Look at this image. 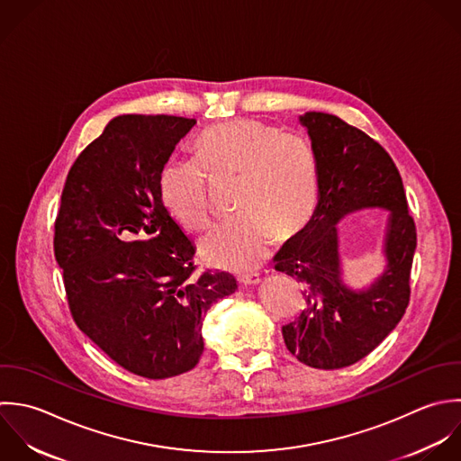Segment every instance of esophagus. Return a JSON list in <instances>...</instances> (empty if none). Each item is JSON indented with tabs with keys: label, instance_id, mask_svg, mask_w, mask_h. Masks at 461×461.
I'll return each mask as SVG.
<instances>
[{
	"label": "esophagus",
	"instance_id": "34e87169",
	"mask_svg": "<svg viewBox=\"0 0 461 461\" xmlns=\"http://www.w3.org/2000/svg\"><path fill=\"white\" fill-rule=\"evenodd\" d=\"M260 282V276L255 273V275H244L239 278V284L242 285H257Z\"/></svg>",
	"mask_w": 461,
	"mask_h": 461
}]
</instances>
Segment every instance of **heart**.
<instances>
[{"label":"heart","instance_id":"b5f03b06","mask_svg":"<svg viewBox=\"0 0 461 461\" xmlns=\"http://www.w3.org/2000/svg\"><path fill=\"white\" fill-rule=\"evenodd\" d=\"M195 159L168 161L159 174V199L186 230L203 231L213 217V179L240 176L235 219L215 226L201 242L206 262L249 271L269 255L276 237H298L318 203V163L309 141L258 120L239 118L204 129Z\"/></svg>","mask_w":461,"mask_h":461}]
</instances>
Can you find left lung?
Listing matches in <instances>:
<instances>
[{
  "mask_svg": "<svg viewBox=\"0 0 461 461\" xmlns=\"http://www.w3.org/2000/svg\"><path fill=\"white\" fill-rule=\"evenodd\" d=\"M318 163V204L307 228L275 257V269L303 285L307 309L282 327L287 350L303 365L338 370L366 357L399 325L410 303L417 228L402 177L390 154L366 132L329 113L300 116ZM391 212L387 267L368 288L342 280L337 224L347 214Z\"/></svg>",
  "mask_w": 461,
  "mask_h": 461,
  "instance_id": "1",
  "label": "left lung"
}]
</instances>
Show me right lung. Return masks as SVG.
<instances>
[{
    "mask_svg": "<svg viewBox=\"0 0 461 461\" xmlns=\"http://www.w3.org/2000/svg\"><path fill=\"white\" fill-rule=\"evenodd\" d=\"M194 118L122 114L68 172L53 251L77 327L147 379L192 370L206 311L235 293L224 271L194 275L192 240L159 199V174Z\"/></svg>",
    "mask_w": 461,
    "mask_h": 461,
    "instance_id": "obj_1",
    "label": "right lung"
}]
</instances>
